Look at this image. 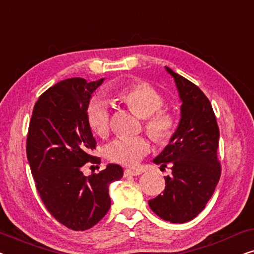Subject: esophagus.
I'll return each instance as SVG.
<instances>
[{
    "instance_id": "esophagus-1",
    "label": "esophagus",
    "mask_w": 254,
    "mask_h": 254,
    "mask_svg": "<svg viewBox=\"0 0 254 254\" xmlns=\"http://www.w3.org/2000/svg\"><path fill=\"white\" fill-rule=\"evenodd\" d=\"M125 177H130V176H140L141 171L138 170H130V169H126L124 172Z\"/></svg>"
}]
</instances>
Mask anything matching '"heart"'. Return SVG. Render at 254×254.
I'll return each instance as SVG.
<instances>
[{
	"label": "heart",
	"instance_id": "obj_1",
	"mask_svg": "<svg viewBox=\"0 0 254 254\" xmlns=\"http://www.w3.org/2000/svg\"><path fill=\"white\" fill-rule=\"evenodd\" d=\"M116 96L128 109L145 119V129L158 143H165L175 131L172 114L161 110L164 98L154 86L145 82H136L118 90ZM89 126L96 134L105 136L110 129V107L102 97H95L86 110ZM150 150L149 142L142 136L118 137L106 145L105 156L119 164L136 165Z\"/></svg>",
	"mask_w": 254,
	"mask_h": 254
}]
</instances>
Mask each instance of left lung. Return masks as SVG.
<instances>
[{
  "mask_svg": "<svg viewBox=\"0 0 254 254\" xmlns=\"http://www.w3.org/2000/svg\"><path fill=\"white\" fill-rule=\"evenodd\" d=\"M182 102L178 127L154 163L172 173L164 177L162 194L149 207L164 221L185 223L204 209L221 176L217 159L220 130L211 104L195 84L165 67Z\"/></svg>",
  "mask_w": 254,
  "mask_h": 254,
  "instance_id": "left-lung-1",
  "label": "left lung"
}]
</instances>
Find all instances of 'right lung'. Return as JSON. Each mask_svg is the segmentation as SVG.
<instances>
[{
	"label": "right lung",
	"mask_w": 254,
	"mask_h": 254,
	"mask_svg": "<svg viewBox=\"0 0 254 254\" xmlns=\"http://www.w3.org/2000/svg\"><path fill=\"white\" fill-rule=\"evenodd\" d=\"M104 78L88 83L68 78L46 90L34 105L26 155L38 193L55 220L76 231L92 228L111 207L109 186L123 178L118 164L85 177V163H96V140L86 110Z\"/></svg>",
	"instance_id": "1"
}]
</instances>
